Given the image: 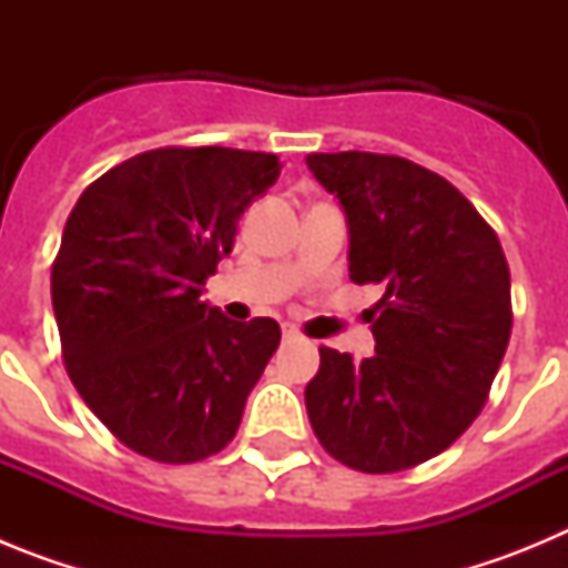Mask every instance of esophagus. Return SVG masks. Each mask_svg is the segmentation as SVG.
<instances>
[{
	"instance_id": "esophagus-1",
	"label": "esophagus",
	"mask_w": 568,
	"mask_h": 568,
	"mask_svg": "<svg viewBox=\"0 0 568 568\" xmlns=\"http://www.w3.org/2000/svg\"><path fill=\"white\" fill-rule=\"evenodd\" d=\"M301 338V333L295 327H287V324H284V341H298Z\"/></svg>"
}]
</instances>
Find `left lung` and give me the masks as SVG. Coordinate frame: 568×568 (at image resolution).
Masks as SVG:
<instances>
[{
    "instance_id": "1",
    "label": "left lung",
    "mask_w": 568,
    "mask_h": 568,
    "mask_svg": "<svg viewBox=\"0 0 568 568\" xmlns=\"http://www.w3.org/2000/svg\"><path fill=\"white\" fill-rule=\"evenodd\" d=\"M344 207L349 278L378 284L375 355L321 346L304 389L321 446L349 469H413L480 415L511 333L509 264L495 230L444 175L400 155L310 153Z\"/></svg>"
}]
</instances>
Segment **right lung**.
Segmentation results:
<instances>
[{
  "mask_svg": "<svg viewBox=\"0 0 568 568\" xmlns=\"http://www.w3.org/2000/svg\"><path fill=\"white\" fill-rule=\"evenodd\" d=\"M278 173L273 153L148 150L99 175L64 224L50 273L64 369L144 458L195 464L239 433L281 327L230 321L202 290Z\"/></svg>",
  "mask_w": 568,
  "mask_h": 568,
  "instance_id": "1",
  "label": "right lung"
}]
</instances>
